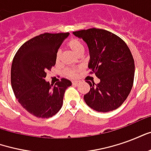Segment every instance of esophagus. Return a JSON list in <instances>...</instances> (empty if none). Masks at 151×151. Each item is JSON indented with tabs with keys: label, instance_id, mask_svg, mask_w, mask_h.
I'll return each instance as SVG.
<instances>
[{
	"label": "esophagus",
	"instance_id": "34e87169",
	"mask_svg": "<svg viewBox=\"0 0 151 151\" xmlns=\"http://www.w3.org/2000/svg\"><path fill=\"white\" fill-rule=\"evenodd\" d=\"M72 84L73 86H78L79 84H80V82H77V81H76V82H72Z\"/></svg>",
	"mask_w": 151,
	"mask_h": 151
}]
</instances>
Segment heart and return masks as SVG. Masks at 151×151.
I'll use <instances>...</instances> for the list:
<instances>
[{
  "mask_svg": "<svg viewBox=\"0 0 151 151\" xmlns=\"http://www.w3.org/2000/svg\"><path fill=\"white\" fill-rule=\"evenodd\" d=\"M68 47L75 53L76 55H78L79 53L83 52V51H84V47L82 45V43L75 38H72L69 40V41L68 42ZM60 56H61V51L58 50L56 56V62H58L60 60ZM79 70L80 69L78 67H70V68H66L64 70V73H65V75L68 76L69 78H75L76 76L78 75Z\"/></svg>",
  "mask_w": 151,
  "mask_h": 151,
  "instance_id": "heart-1",
  "label": "heart"
}]
</instances>
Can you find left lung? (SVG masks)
<instances>
[{
  "instance_id": "8db88e82",
  "label": "left lung",
  "mask_w": 151,
  "mask_h": 151,
  "mask_svg": "<svg viewBox=\"0 0 151 151\" xmlns=\"http://www.w3.org/2000/svg\"><path fill=\"white\" fill-rule=\"evenodd\" d=\"M87 44L91 56L90 73L100 79L98 84L89 81L90 91L84 100L90 108L100 112L120 107L133 87L134 60L125 42L110 31L90 28L73 32Z\"/></svg>"
}]
</instances>
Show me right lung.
<instances>
[{
    "instance_id": "add662e5",
    "label": "right lung",
    "mask_w": 151,
    "mask_h": 151,
    "mask_svg": "<svg viewBox=\"0 0 151 151\" xmlns=\"http://www.w3.org/2000/svg\"><path fill=\"white\" fill-rule=\"evenodd\" d=\"M69 33H43L24 43L15 54L11 66V86L19 104L39 118L56 115L64 94L72 85L61 78L55 85L45 81L47 71L56 65V52Z\"/></svg>"
}]
</instances>
